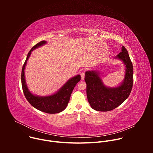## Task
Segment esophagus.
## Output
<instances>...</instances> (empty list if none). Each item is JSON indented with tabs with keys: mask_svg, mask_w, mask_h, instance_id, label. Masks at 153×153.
<instances>
[{
	"mask_svg": "<svg viewBox=\"0 0 153 153\" xmlns=\"http://www.w3.org/2000/svg\"><path fill=\"white\" fill-rule=\"evenodd\" d=\"M80 76H81V79L82 80H83L84 78H85V71H81V73H80Z\"/></svg>",
	"mask_w": 153,
	"mask_h": 153,
	"instance_id": "obj_1",
	"label": "esophagus"
}]
</instances>
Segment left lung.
Instances as JSON below:
<instances>
[{
    "label": "left lung",
    "mask_w": 153,
    "mask_h": 153,
    "mask_svg": "<svg viewBox=\"0 0 153 153\" xmlns=\"http://www.w3.org/2000/svg\"><path fill=\"white\" fill-rule=\"evenodd\" d=\"M115 59L125 65V77L119 86L107 87L98 71H86L85 80L86 95L91 108L98 111H109L121 105L129 96L133 84V68L126 49L123 46L122 51Z\"/></svg>",
    "instance_id": "left-lung-1"
}]
</instances>
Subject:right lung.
<instances>
[{"label": "right lung", "mask_w": 153, "mask_h": 153, "mask_svg": "<svg viewBox=\"0 0 153 153\" xmlns=\"http://www.w3.org/2000/svg\"><path fill=\"white\" fill-rule=\"evenodd\" d=\"M45 40H43L35 45L28 53L27 59L22 70L21 81L24 95L28 102L37 110L42 112L56 114L63 111L68 105L71 94L76 85L80 80V75H77L70 79L63 86L54 94L48 96H39L32 94L28 90L25 78V68L27 61L34 50L45 45Z\"/></svg>", "instance_id": "add662e5"}]
</instances>
